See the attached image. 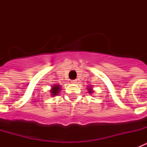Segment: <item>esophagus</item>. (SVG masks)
<instances>
[{
    "label": "esophagus",
    "instance_id": "obj_1",
    "mask_svg": "<svg viewBox=\"0 0 147 147\" xmlns=\"http://www.w3.org/2000/svg\"><path fill=\"white\" fill-rule=\"evenodd\" d=\"M71 82H72V83H76V82H77V80H71Z\"/></svg>",
    "mask_w": 147,
    "mask_h": 147
}]
</instances>
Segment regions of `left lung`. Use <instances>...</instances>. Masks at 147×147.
Listing matches in <instances>:
<instances>
[{"mask_svg": "<svg viewBox=\"0 0 147 147\" xmlns=\"http://www.w3.org/2000/svg\"><path fill=\"white\" fill-rule=\"evenodd\" d=\"M88 90H89V92H88V93H92V92H93V91H92V90L90 89H90Z\"/></svg>", "mask_w": 147, "mask_h": 147, "instance_id": "left-lung-1", "label": "left lung"}]
</instances>
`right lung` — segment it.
Masks as SVG:
<instances>
[{
    "label": "right lung",
    "instance_id": "add662e5",
    "mask_svg": "<svg viewBox=\"0 0 147 147\" xmlns=\"http://www.w3.org/2000/svg\"><path fill=\"white\" fill-rule=\"evenodd\" d=\"M59 85H56V86L52 87V90H51V92L53 96H57V93H59Z\"/></svg>",
    "mask_w": 147,
    "mask_h": 147
}]
</instances>
